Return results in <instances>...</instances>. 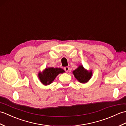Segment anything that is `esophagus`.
Wrapping results in <instances>:
<instances>
[{
    "label": "esophagus",
    "mask_w": 126,
    "mask_h": 126,
    "mask_svg": "<svg viewBox=\"0 0 126 126\" xmlns=\"http://www.w3.org/2000/svg\"><path fill=\"white\" fill-rule=\"evenodd\" d=\"M69 69H70V68L69 66H65V67H64V70H65V72H66L69 71Z\"/></svg>",
    "instance_id": "1"
}]
</instances>
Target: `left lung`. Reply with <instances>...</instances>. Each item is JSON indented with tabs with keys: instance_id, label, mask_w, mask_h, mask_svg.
Masks as SVG:
<instances>
[{
	"instance_id": "8db88e82",
	"label": "left lung",
	"mask_w": 126,
	"mask_h": 126,
	"mask_svg": "<svg viewBox=\"0 0 126 126\" xmlns=\"http://www.w3.org/2000/svg\"><path fill=\"white\" fill-rule=\"evenodd\" d=\"M75 78L81 83H86L90 79L92 75L91 71H87L83 65H80L72 72Z\"/></svg>"
}]
</instances>
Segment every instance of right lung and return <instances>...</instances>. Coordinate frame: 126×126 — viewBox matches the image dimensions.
Masks as SVG:
<instances>
[{
  "label": "right lung",
  "instance_id": "add662e5",
  "mask_svg": "<svg viewBox=\"0 0 126 126\" xmlns=\"http://www.w3.org/2000/svg\"><path fill=\"white\" fill-rule=\"evenodd\" d=\"M64 72V70L61 68H47L42 72H40L38 74V77L44 85H48L54 80L58 74H63Z\"/></svg>",
  "mask_w": 126,
  "mask_h": 126
}]
</instances>
